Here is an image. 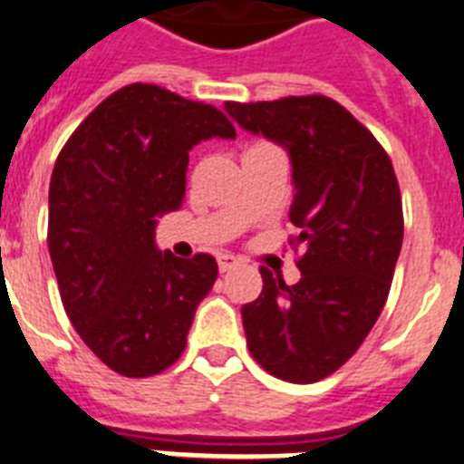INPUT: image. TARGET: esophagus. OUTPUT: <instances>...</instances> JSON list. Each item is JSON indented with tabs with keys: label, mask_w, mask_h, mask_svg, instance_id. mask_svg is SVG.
Returning <instances> with one entry per match:
<instances>
[{
	"label": "esophagus",
	"mask_w": 464,
	"mask_h": 464,
	"mask_svg": "<svg viewBox=\"0 0 464 464\" xmlns=\"http://www.w3.org/2000/svg\"><path fill=\"white\" fill-rule=\"evenodd\" d=\"M217 264H219L221 273H227V271H231V268H236V266L240 264V259L233 255H219L217 256Z\"/></svg>",
	"instance_id": "esophagus-1"
}]
</instances>
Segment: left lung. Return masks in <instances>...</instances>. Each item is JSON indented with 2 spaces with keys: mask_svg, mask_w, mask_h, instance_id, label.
<instances>
[{
  "mask_svg": "<svg viewBox=\"0 0 464 464\" xmlns=\"http://www.w3.org/2000/svg\"><path fill=\"white\" fill-rule=\"evenodd\" d=\"M224 110L287 151L289 219L304 245L296 285L261 268L259 299L240 310L249 353L282 381L315 382L353 357L388 299L404 237L392 163L376 137L324 95Z\"/></svg>",
  "mask_w": 464,
  "mask_h": 464,
  "instance_id": "obj_1",
  "label": "left lung"
}]
</instances>
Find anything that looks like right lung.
Returning a JSON list of instances; mask_svg holds the SVG:
<instances>
[{
    "label": "right lung",
    "instance_id": "1",
    "mask_svg": "<svg viewBox=\"0 0 464 464\" xmlns=\"http://www.w3.org/2000/svg\"><path fill=\"white\" fill-rule=\"evenodd\" d=\"M212 137L236 140L217 107L132 83L98 104L55 160L48 252L63 305L121 376L175 364L217 280L209 255L177 259L156 245L160 217L184 203L188 151Z\"/></svg>",
    "mask_w": 464,
    "mask_h": 464
}]
</instances>
